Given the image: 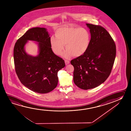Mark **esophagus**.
<instances>
[{
    "label": "esophagus",
    "mask_w": 131,
    "mask_h": 131,
    "mask_svg": "<svg viewBox=\"0 0 131 131\" xmlns=\"http://www.w3.org/2000/svg\"><path fill=\"white\" fill-rule=\"evenodd\" d=\"M65 64L68 65L69 64V63H70V61L69 60H65Z\"/></svg>",
    "instance_id": "obj_1"
}]
</instances>
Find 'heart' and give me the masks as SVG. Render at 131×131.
<instances>
[{"instance_id": "b5f03b06", "label": "heart", "mask_w": 131, "mask_h": 131, "mask_svg": "<svg viewBox=\"0 0 131 131\" xmlns=\"http://www.w3.org/2000/svg\"><path fill=\"white\" fill-rule=\"evenodd\" d=\"M55 35V37L52 36L50 39L52 51L59 55L65 45L67 49L62 55L65 58L83 55L90 45V33L85 28L63 26L57 29Z\"/></svg>"}]
</instances>
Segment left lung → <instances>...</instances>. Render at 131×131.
Wrapping results in <instances>:
<instances>
[{"label": "left lung", "mask_w": 131, "mask_h": 131, "mask_svg": "<svg viewBox=\"0 0 131 131\" xmlns=\"http://www.w3.org/2000/svg\"><path fill=\"white\" fill-rule=\"evenodd\" d=\"M90 29V45L85 53L71 61L73 81L79 88L89 90L101 85L109 76L116 55L112 37L101 26L86 24Z\"/></svg>", "instance_id": "obj_1"}]
</instances>
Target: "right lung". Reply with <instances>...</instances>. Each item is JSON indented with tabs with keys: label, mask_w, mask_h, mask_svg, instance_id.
<instances>
[{
	"label": "right lung",
	"mask_w": 131,
	"mask_h": 131,
	"mask_svg": "<svg viewBox=\"0 0 131 131\" xmlns=\"http://www.w3.org/2000/svg\"><path fill=\"white\" fill-rule=\"evenodd\" d=\"M50 39L47 29L31 28L18 40L14 48L15 72L19 79L26 87L40 94L50 92L56 88L58 72L65 66L64 61L52 52ZM28 40L38 42L37 56L26 53L24 46Z\"/></svg>",
	"instance_id": "add662e5"
}]
</instances>
